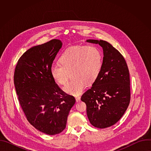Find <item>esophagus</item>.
I'll list each match as a JSON object with an SVG mask.
<instances>
[{"label":"esophagus","instance_id":"34e87169","mask_svg":"<svg viewBox=\"0 0 151 151\" xmlns=\"http://www.w3.org/2000/svg\"><path fill=\"white\" fill-rule=\"evenodd\" d=\"M75 99H76V102H78V101H79L80 100H81V97H80V96H77V97H76Z\"/></svg>","mask_w":151,"mask_h":151}]
</instances>
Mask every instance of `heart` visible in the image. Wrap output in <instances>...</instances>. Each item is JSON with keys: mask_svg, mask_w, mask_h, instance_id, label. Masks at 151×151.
<instances>
[{"mask_svg": "<svg viewBox=\"0 0 151 151\" xmlns=\"http://www.w3.org/2000/svg\"><path fill=\"white\" fill-rule=\"evenodd\" d=\"M60 64H53L50 75L57 83L67 82L69 74L72 79L63 87V90L72 95L79 94L86 84L93 83L97 79L103 66V55L94 45H78L64 51L59 57Z\"/></svg>", "mask_w": 151, "mask_h": 151, "instance_id": "1", "label": "heart"}]
</instances>
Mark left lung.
I'll return each mask as SVG.
<instances>
[{
	"instance_id": "left-lung-1",
	"label": "left lung",
	"mask_w": 151,
	"mask_h": 151,
	"mask_svg": "<svg viewBox=\"0 0 151 151\" xmlns=\"http://www.w3.org/2000/svg\"><path fill=\"white\" fill-rule=\"evenodd\" d=\"M103 50V66L92 87L81 97L87 114L95 127L105 128L116 124L123 116L130 101V73L122 55L103 40L88 39Z\"/></svg>"
}]
</instances>
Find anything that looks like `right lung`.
Here are the masks:
<instances>
[{
    "label": "right lung",
    "mask_w": 151,
    "mask_h": 151,
    "mask_svg": "<svg viewBox=\"0 0 151 151\" xmlns=\"http://www.w3.org/2000/svg\"><path fill=\"white\" fill-rule=\"evenodd\" d=\"M61 45L60 40L52 39L30 48L19 58L14 75L18 99L27 121L48 135L59 134L65 129L76 101L50 75V67Z\"/></svg>",
    "instance_id": "1"
}]
</instances>
